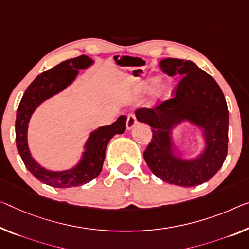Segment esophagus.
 Listing matches in <instances>:
<instances>
[{"label":"esophagus","mask_w":249,"mask_h":249,"mask_svg":"<svg viewBox=\"0 0 249 249\" xmlns=\"http://www.w3.org/2000/svg\"><path fill=\"white\" fill-rule=\"evenodd\" d=\"M137 118H136V114H129L128 116V119H127V124H125V125H127V129L128 130H131L135 125L137 124Z\"/></svg>","instance_id":"obj_1"}]
</instances>
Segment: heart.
Returning <instances> with one entry per match:
<instances>
[{
    "label": "heart",
    "mask_w": 249,
    "mask_h": 249,
    "mask_svg": "<svg viewBox=\"0 0 249 249\" xmlns=\"http://www.w3.org/2000/svg\"><path fill=\"white\" fill-rule=\"evenodd\" d=\"M158 78L155 76V78H150L143 81L142 83H140L139 88L140 89H148L150 88L152 85H156L154 88V91H152V94H154L155 100H166V99L170 98L171 95V86L169 82L167 81H159L158 82Z\"/></svg>",
    "instance_id": "1"
}]
</instances>
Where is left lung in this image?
Here are the masks:
<instances>
[{"mask_svg":"<svg viewBox=\"0 0 249 249\" xmlns=\"http://www.w3.org/2000/svg\"><path fill=\"white\" fill-rule=\"evenodd\" d=\"M162 72L182 79L175 97L152 109H138L137 120L151 127L152 140L143 158L152 174L168 183L194 187L208 181L226 159L228 150V108L218 83L189 60L163 59ZM196 125L205 140L204 151L196 159L175 155L172 130L182 122Z\"/></svg>","mask_w":249,"mask_h":249,"instance_id":"left-lung-1","label":"left lung"}]
</instances>
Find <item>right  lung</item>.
I'll list each match as a JSON object with an SVG mask.
<instances>
[{"label": "right lung", "instance_id": "obj_1", "mask_svg": "<svg viewBox=\"0 0 249 249\" xmlns=\"http://www.w3.org/2000/svg\"><path fill=\"white\" fill-rule=\"evenodd\" d=\"M94 61L87 55H80L63 61L54 68L44 71L34 79L21 99L15 120V141L18 154L25 167L34 177L45 185L56 188L78 187L97 178L105 161L106 148L114 135L125 130L127 117L120 116L112 124L95 129L90 133L85 144L81 159L71 169L62 171L48 170L33 159L28 144L29 122L33 112L42 102L63 91L74 81L79 70L92 66Z\"/></svg>", "mask_w": 249, "mask_h": 249}]
</instances>
